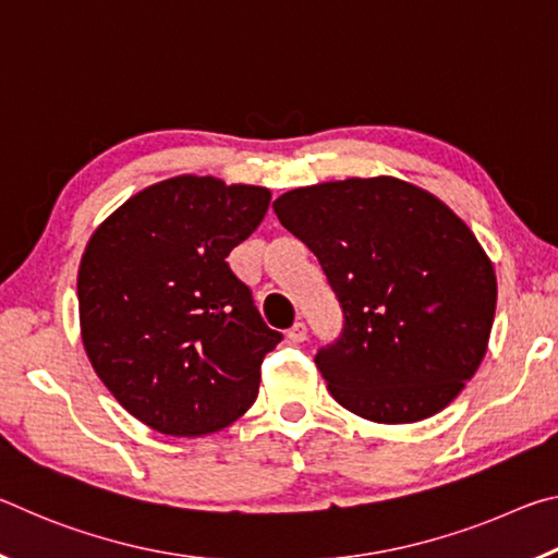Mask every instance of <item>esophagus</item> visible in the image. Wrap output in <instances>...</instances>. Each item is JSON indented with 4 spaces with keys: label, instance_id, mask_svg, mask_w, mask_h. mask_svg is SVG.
Masks as SVG:
<instances>
[{
    "label": "esophagus",
    "instance_id": "esophagus-1",
    "mask_svg": "<svg viewBox=\"0 0 558 558\" xmlns=\"http://www.w3.org/2000/svg\"><path fill=\"white\" fill-rule=\"evenodd\" d=\"M288 339L290 342H305L307 339V327L302 323H295L290 329H288Z\"/></svg>",
    "mask_w": 558,
    "mask_h": 558
}]
</instances>
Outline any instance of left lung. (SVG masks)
Returning a JSON list of instances; mask_svg holds the SVG:
<instances>
[{"instance_id": "8db88e82", "label": "left lung", "mask_w": 558, "mask_h": 558, "mask_svg": "<svg viewBox=\"0 0 558 558\" xmlns=\"http://www.w3.org/2000/svg\"><path fill=\"white\" fill-rule=\"evenodd\" d=\"M272 209L315 253L342 332L315 364L347 411L376 423L438 413L487 352L497 278L436 196L393 177L292 189Z\"/></svg>"}]
</instances>
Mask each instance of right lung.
<instances>
[{"mask_svg": "<svg viewBox=\"0 0 558 558\" xmlns=\"http://www.w3.org/2000/svg\"><path fill=\"white\" fill-rule=\"evenodd\" d=\"M270 192L174 177L128 199L81 258V335L120 405L167 436H206L251 409L282 339L226 256L258 229Z\"/></svg>", "mask_w": 558, "mask_h": 558, "instance_id": "add662e5", "label": "right lung"}]
</instances>
